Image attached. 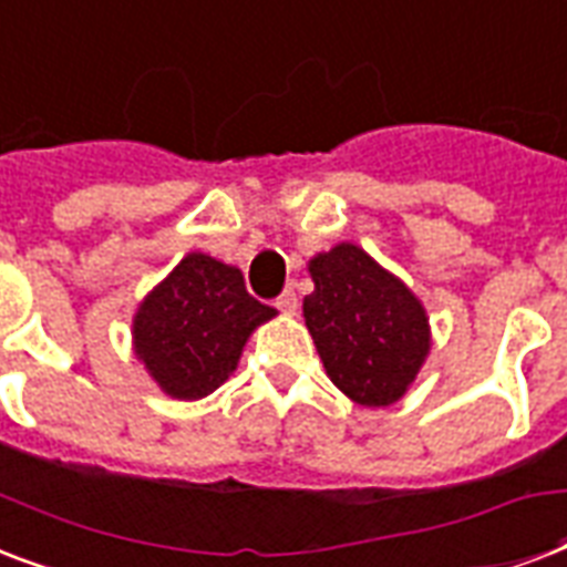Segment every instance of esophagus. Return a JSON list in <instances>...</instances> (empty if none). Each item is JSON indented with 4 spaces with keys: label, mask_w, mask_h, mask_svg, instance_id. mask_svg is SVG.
<instances>
[{
    "label": "esophagus",
    "mask_w": 567,
    "mask_h": 567,
    "mask_svg": "<svg viewBox=\"0 0 567 567\" xmlns=\"http://www.w3.org/2000/svg\"><path fill=\"white\" fill-rule=\"evenodd\" d=\"M276 309H279V312H285V315L297 312V293H293L291 288L279 293V297H276Z\"/></svg>",
    "instance_id": "34e87169"
}]
</instances>
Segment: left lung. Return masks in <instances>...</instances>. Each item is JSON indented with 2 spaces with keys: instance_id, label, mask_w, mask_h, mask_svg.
Returning <instances> with one entry per match:
<instances>
[{
  "instance_id": "8db88e82",
  "label": "left lung",
  "mask_w": 567,
  "mask_h": 567,
  "mask_svg": "<svg viewBox=\"0 0 567 567\" xmlns=\"http://www.w3.org/2000/svg\"><path fill=\"white\" fill-rule=\"evenodd\" d=\"M309 274L302 318L330 380L362 408L395 404L431 351L425 306L353 244L315 255Z\"/></svg>"
}]
</instances>
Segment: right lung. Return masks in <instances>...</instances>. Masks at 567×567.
Wrapping results in <instances>:
<instances>
[{
	"instance_id": "obj_1",
	"label": "right lung",
	"mask_w": 567,
	"mask_h": 567,
	"mask_svg": "<svg viewBox=\"0 0 567 567\" xmlns=\"http://www.w3.org/2000/svg\"><path fill=\"white\" fill-rule=\"evenodd\" d=\"M276 309L249 297L244 274L189 252L133 318V351L166 395L196 401L237 369L246 339Z\"/></svg>"
}]
</instances>
